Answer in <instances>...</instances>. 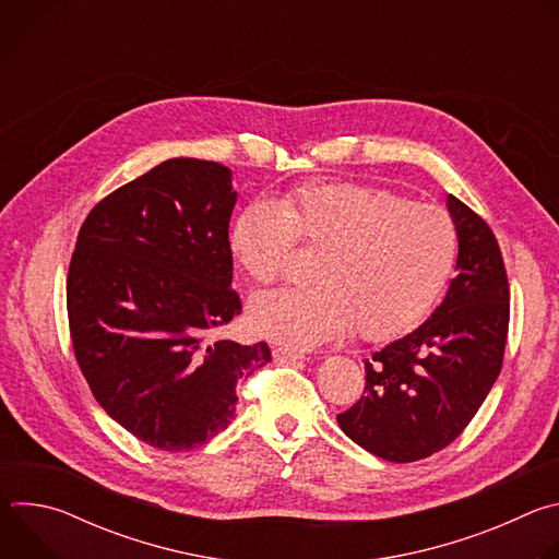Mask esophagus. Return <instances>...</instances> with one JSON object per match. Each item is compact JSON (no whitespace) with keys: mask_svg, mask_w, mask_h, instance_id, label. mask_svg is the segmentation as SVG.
<instances>
[{"mask_svg":"<svg viewBox=\"0 0 559 559\" xmlns=\"http://www.w3.org/2000/svg\"><path fill=\"white\" fill-rule=\"evenodd\" d=\"M274 358L276 360H302L305 354L296 352L292 347H274Z\"/></svg>","mask_w":559,"mask_h":559,"instance_id":"esophagus-1","label":"esophagus"}]
</instances>
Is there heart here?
<instances>
[{"label": "heart", "instance_id": "b5f03b06", "mask_svg": "<svg viewBox=\"0 0 559 559\" xmlns=\"http://www.w3.org/2000/svg\"><path fill=\"white\" fill-rule=\"evenodd\" d=\"M298 241L321 252L318 285L250 305L254 332L292 347L323 345L352 328L376 343L412 332L436 307L460 252L449 210L367 183H309L281 203L254 201L229 236L238 265L259 285L287 274Z\"/></svg>", "mask_w": 559, "mask_h": 559}]
</instances>
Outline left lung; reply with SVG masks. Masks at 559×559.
<instances>
[{
  "label": "left lung",
  "instance_id": "8db88e82",
  "mask_svg": "<svg viewBox=\"0 0 559 559\" xmlns=\"http://www.w3.org/2000/svg\"><path fill=\"white\" fill-rule=\"evenodd\" d=\"M457 225V276L431 318L365 358V393L338 414L341 429L389 462L449 447L500 376L509 334V278L487 221L449 194Z\"/></svg>",
  "mask_w": 559,
  "mask_h": 559
}]
</instances>
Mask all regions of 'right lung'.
<instances>
[{
    "label": "right lung",
    "instance_id": "1",
    "mask_svg": "<svg viewBox=\"0 0 559 559\" xmlns=\"http://www.w3.org/2000/svg\"><path fill=\"white\" fill-rule=\"evenodd\" d=\"M229 168L170 158L102 199L76 236L66 305L95 401L141 442L188 451L234 418L267 343L212 334L243 311L231 289Z\"/></svg>",
    "mask_w": 559,
    "mask_h": 559
}]
</instances>
